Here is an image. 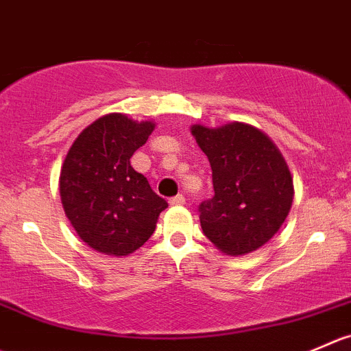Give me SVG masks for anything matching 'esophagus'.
<instances>
[{
	"instance_id": "1",
	"label": "esophagus",
	"mask_w": 351,
	"mask_h": 351,
	"mask_svg": "<svg viewBox=\"0 0 351 351\" xmlns=\"http://www.w3.org/2000/svg\"><path fill=\"white\" fill-rule=\"evenodd\" d=\"M169 204H171V206H183V204H185V197H183L182 193H178V195L169 199Z\"/></svg>"
}]
</instances>
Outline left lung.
<instances>
[{
	"instance_id": "8db88e82",
	"label": "left lung",
	"mask_w": 351,
	"mask_h": 351,
	"mask_svg": "<svg viewBox=\"0 0 351 351\" xmlns=\"http://www.w3.org/2000/svg\"><path fill=\"white\" fill-rule=\"evenodd\" d=\"M192 134L213 169V199L200 202L204 234L228 255L257 250L290 213L293 180L283 156L258 128L233 121L193 125Z\"/></svg>"
}]
</instances>
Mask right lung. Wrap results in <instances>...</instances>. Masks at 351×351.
I'll use <instances>...</instances> for the list:
<instances>
[{
	"instance_id": "1",
	"label": "right lung",
	"mask_w": 351,
	"mask_h": 351,
	"mask_svg": "<svg viewBox=\"0 0 351 351\" xmlns=\"http://www.w3.org/2000/svg\"><path fill=\"white\" fill-rule=\"evenodd\" d=\"M154 130L151 121L120 113L85 128L64 158L60 195L78 237L97 252L128 255L151 238L168 207L130 165V158Z\"/></svg>"
}]
</instances>
